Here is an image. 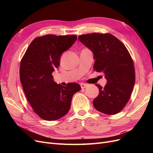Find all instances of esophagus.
I'll list each match as a JSON object with an SVG mask.
<instances>
[{"label": "esophagus", "instance_id": "34e87169", "mask_svg": "<svg viewBox=\"0 0 153 153\" xmlns=\"http://www.w3.org/2000/svg\"><path fill=\"white\" fill-rule=\"evenodd\" d=\"M80 86H81V88L82 89H85V88L87 87H88V84H80Z\"/></svg>", "mask_w": 153, "mask_h": 153}]
</instances>
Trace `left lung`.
<instances>
[{"instance_id":"obj_1","label":"left lung","mask_w":153,"mask_h":153,"mask_svg":"<svg viewBox=\"0 0 153 153\" xmlns=\"http://www.w3.org/2000/svg\"><path fill=\"white\" fill-rule=\"evenodd\" d=\"M78 39L94 54V69L103 73L107 83L98 84L99 94L94 100V108L105 114L121 111L130 98L135 81L133 60L124 45L110 34L80 35Z\"/></svg>"}]
</instances>
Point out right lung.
Here are the masks:
<instances>
[{"label":"right lung","instance_id":"add662e5","mask_svg":"<svg viewBox=\"0 0 153 153\" xmlns=\"http://www.w3.org/2000/svg\"><path fill=\"white\" fill-rule=\"evenodd\" d=\"M77 39L76 36L48 34L35 38L22 57L20 82L33 110L46 121L65 115L71 107L73 96L80 91L76 83L66 87L53 81L52 73L60 65L62 53Z\"/></svg>","mask_w":153,"mask_h":153}]
</instances>
